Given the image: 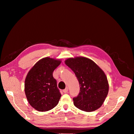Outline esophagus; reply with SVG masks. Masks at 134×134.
Returning a JSON list of instances; mask_svg holds the SVG:
<instances>
[{
	"instance_id": "obj_1",
	"label": "esophagus",
	"mask_w": 134,
	"mask_h": 134,
	"mask_svg": "<svg viewBox=\"0 0 134 134\" xmlns=\"http://www.w3.org/2000/svg\"><path fill=\"white\" fill-rule=\"evenodd\" d=\"M68 87H66L65 89H64V90H63V92L64 93H66L68 92Z\"/></svg>"
}]
</instances>
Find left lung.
Instances as JSON below:
<instances>
[{"instance_id":"8db88e82","label":"left lung","mask_w":134,"mask_h":134,"mask_svg":"<svg viewBox=\"0 0 134 134\" xmlns=\"http://www.w3.org/2000/svg\"><path fill=\"white\" fill-rule=\"evenodd\" d=\"M65 63L74 71L79 83V93L73 98L74 106L86 112L98 109L109 90L104 71L93 61L85 57L69 58Z\"/></svg>"}]
</instances>
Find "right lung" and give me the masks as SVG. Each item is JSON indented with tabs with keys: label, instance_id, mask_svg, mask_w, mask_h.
<instances>
[{
	"label": "right lung",
	"instance_id": "1",
	"mask_svg": "<svg viewBox=\"0 0 134 134\" xmlns=\"http://www.w3.org/2000/svg\"><path fill=\"white\" fill-rule=\"evenodd\" d=\"M60 63L59 60L44 58L28 72L25 92L28 103L36 110L47 111L58 105L62 94L52 73Z\"/></svg>",
	"mask_w": 134,
	"mask_h": 134
}]
</instances>
